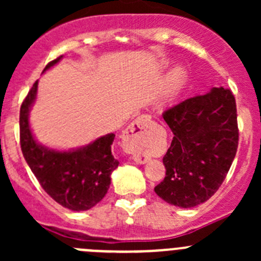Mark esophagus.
Here are the masks:
<instances>
[{"label":"esophagus","mask_w":261,"mask_h":261,"mask_svg":"<svg viewBox=\"0 0 261 261\" xmlns=\"http://www.w3.org/2000/svg\"><path fill=\"white\" fill-rule=\"evenodd\" d=\"M149 117L147 116H141L136 118L128 127L123 131L122 143L123 149L133 154L134 160L138 164H145L149 160V156L145 152L146 147V128L149 123Z\"/></svg>","instance_id":"obj_1"}]
</instances>
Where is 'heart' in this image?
<instances>
[{"label":"heart","mask_w":261,"mask_h":261,"mask_svg":"<svg viewBox=\"0 0 261 261\" xmlns=\"http://www.w3.org/2000/svg\"><path fill=\"white\" fill-rule=\"evenodd\" d=\"M184 78H186V73L181 67H174L168 73L164 82V93H163L164 99H170L177 94L183 84Z\"/></svg>","instance_id":"heart-1"}]
</instances>
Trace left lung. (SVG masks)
Here are the masks:
<instances>
[{
	"label": "left lung",
	"mask_w": 261,
	"mask_h": 261,
	"mask_svg": "<svg viewBox=\"0 0 261 261\" xmlns=\"http://www.w3.org/2000/svg\"><path fill=\"white\" fill-rule=\"evenodd\" d=\"M163 118L173 140L163 158L164 180L155 193L173 206L192 208L216 193L230 170L239 144L235 97L213 87L170 107Z\"/></svg>",
	"instance_id": "left-lung-1"
}]
</instances>
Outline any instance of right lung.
Wrapping results in <instances>:
<instances>
[{"instance_id": "1", "label": "right lung", "mask_w": 261, "mask_h": 261, "mask_svg": "<svg viewBox=\"0 0 261 261\" xmlns=\"http://www.w3.org/2000/svg\"><path fill=\"white\" fill-rule=\"evenodd\" d=\"M63 59L57 58L43 70ZM39 81L26 96L20 110V143L23 158L44 191L63 207L72 211H87L106 196L112 172L118 160L112 155L115 134L97 138L74 149L59 150L39 143L30 126V111L35 103Z\"/></svg>"}]
</instances>
